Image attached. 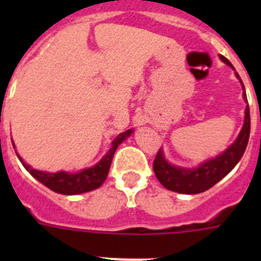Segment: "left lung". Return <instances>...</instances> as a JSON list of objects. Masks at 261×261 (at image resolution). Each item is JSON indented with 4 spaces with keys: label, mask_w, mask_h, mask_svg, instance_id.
<instances>
[{
    "label": "left lung",
    "mask_w": 261,
    "mask_h": 261,
    "mask_svg": "<svg viewBox=\"0 0 261 261\" xmlns=\"http://www.w3.org/2000/svg\"><path fill=\"white\" fill-rule=\"evenodd\" d=\"M221 59L226 65L233 67V65L225 57L221 55ZM236 75L240 79L237 73H236ZM241 84H243V81H241ZM244 98L247 101L245 89H244ZM249 131H251V115H249V106H247L243 130L240 133L239 138L236 139V142L230 147H227L222 154H219L218 157H215L210 161L203 163L202 165H199L195 169H182V168H176L171 165L167 160L164 159L163 151L159 150L155 154L154 161H153V171L155 173V177L159 178V181L167 190L174 191L178 194H200V192H204L214 184H217L219 180H222L237 165V163L243 157L244 151L247 149Z\"/></svg>",
    "instance_id": "obj_1"
}]
</instances>
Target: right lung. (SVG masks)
<instances>
[{"label":"right lung","instance_id":"right-lung-1","mask_svg":"<svg viewBox=\"0 0 261 261\" xmlns=\"http://www.w3.org/2000/svg\"><path fill=\"white\" fill-rule=\"evenodd\" d=\"M131 133H133V130H127L124 131V133H120V134L112 141V147H111L110 151L102 157V160L100 163L96 164L93 168L84 169V171L79 172V173H67V172L47 173V172H42L38 171V169H34V168H31L30 165H27V164L22 163V160L20 159V157H18V159H20V161L22 163V165L25 167L27 171L30 172L36 180H39L42 184H44L47 188H50V190L63 195L84 194V192H88V191L96 190V188H98V187L104 182V180H106L107 176H108V172H110V167L111 163H112V157H114L115 151H116L119 145H120Z\"/></svg>","mask_w":261,"mask_h":261}]
</instances>
